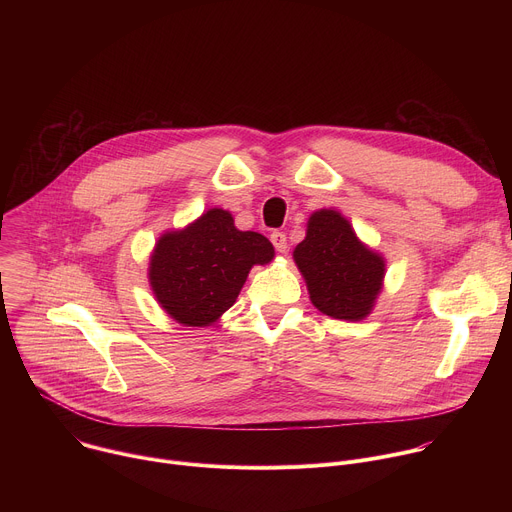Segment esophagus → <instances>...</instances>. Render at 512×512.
<instances>
[{
  "mask_svg": "<svg viewBox=\"0 0 512 512\" xmlns=\"http://www.w3.org/2000/svg\"><path fill=\"white\" fill-rule=\"evenodd\" d=\"M269 239H271V243H273V247H275L277 253H285V251H287V237H285V233L273 231Z\"/></svg>",
  "mask_w": 512,
  "mask_h": 512,
  "instance_id": "esophagus-1",
  "label": "esophagus"
}]
</instances>
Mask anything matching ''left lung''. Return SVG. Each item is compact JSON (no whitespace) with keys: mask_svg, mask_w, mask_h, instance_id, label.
Masks as SVG:
<instances>
[{"mask_svg":"<svg viewBox=\"0 0 512 512\" xmlns=\"http://www.w3.org/2000/svg\"><path fill=\"white\" fill-rule=\"evenodd\" d=\"M294 261L322 314L358 322L375 308L385 259L356 237L338 210L322 208L308 218L306 239L294 249Z\"/></svg>","mask_w":512,"mask_h":512,"instance_id":"8db88e82","label":"left lung"}]
</instances>
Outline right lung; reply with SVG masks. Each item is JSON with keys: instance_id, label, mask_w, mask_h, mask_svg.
I'll use <instances>...</instances> for the list:
<instances>
[{"instance_id": "right-lung-1", "label": "right lung", "mask_w": 512, "mask_h": 512, "mask_svg": "<svg viewBox=\"0 0 512 512\" xmlns=\"http://www.w3.org/2000/svg\"><path fill=\"white\" fill-rule=\"evenodd\" d=\"M273 255L267 237L239 231L229 210L210 208L158 239L148 277L158 304L178 324L204 328L237 302L251 267Z\"/></svg>"}]
</instances>
